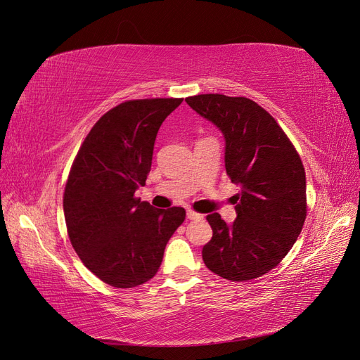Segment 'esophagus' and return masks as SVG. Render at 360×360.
<instances>
[{"label": "esophagus", "mask_w": 360, "mask_h": 360, "mask_svg": "<svg viewBox=\"0 0 360 360\" xmlns=\"http://www.w3.org/2000/svg\"><path fill=\"white\" fill-rule=\"evenodd\" d=\"M186 217H188V219H191V221H201L204 216L197 213V212H193V210H188L186 212Z\"/></svg>", "instance_id": "esophagus-1"}]
</instances>
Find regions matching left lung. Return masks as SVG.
Listing matches in <instances>:
<instances>
[{
  "label": "left lung",
  "instance_id": "8db88e82",
  "mask_svg": "<svg viewBox=\"0 0 360 360\" xmlns=\"http://www.w3.org/2000/svg\"><path fill=\"white\" fill-rule=\"evenodd\" d=\"M186 103L221 130L225 169L240 186L233 197L237 217L226 224L207 216L213 237L204 264L228 281H250L276 267L296 243L307 217L304 168L275 118L254 101L198 94Z\"/></svg>",
  "mask_w": 360,
  "mask_h": 360
}]
</instances>
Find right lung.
I'll use <instances>...</instances> for the list:
<instances>
[{
	"instance_id": "obj_1",
	"label": "right lung",
	"mask_w": 360,
	"mask_h": 360,
	"mask_svg": "<svg viewBox=\"0 0 360 360\" xmlns=\"http://www.w3.org/2000/svg\"><path fill=\"white\" fill-rule=\"evenodd\" d=\"M181 102L120 103L93 126L72 165L63 200L70 243L85 267L112 287L153 278L186 217L181 207L155 209L135 197L150 172L158 130Z\"/></svg>"
}]
</instances>
